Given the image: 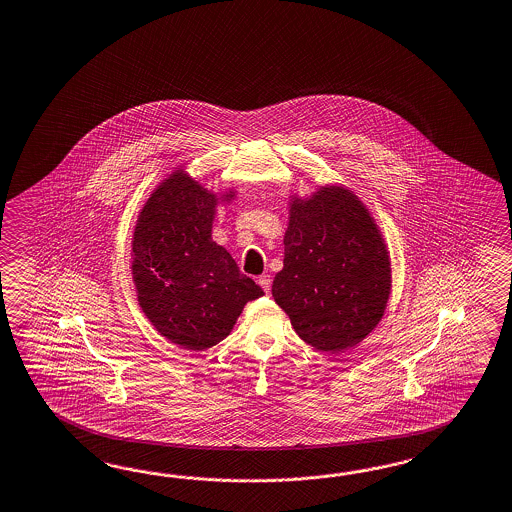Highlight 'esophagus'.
Returning a JSON list of instances; mask_svg holds the SVG:
<instances>
[{"instance_id":"obj_1","label":"esophagus","mask_w":512,"mask_h":512,"mask_svg":"<svg viewBox=\"0 0 512 512\" xmlns=\"http://www.w3.org/2000/svg\"><path fill=\"white\" fill-rule=\"evenodd\" d=\"M271 282H273V280H271V276L269 275H262L258 278V284L262 286L265 293H269V291H271Z\"/></svg>"}]
</instances>
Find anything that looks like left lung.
Segmentation results:
<instances>
[{"label":"left lung","instance_id":"left-lung-1","mask_svg":"<svg viewBox=\"0 0 512 512\" xmlns=\"http://www.w3.org/2000/svg\"><path fill=\"white\" fill-rule=\"evenodd\" d=\"M390 289V254L353 191L330 185L291 200L273 297L302 340L323 353L353 347L379 325Z\"/></svg>","mask_w":512,"mask_h":512}]
</instances>
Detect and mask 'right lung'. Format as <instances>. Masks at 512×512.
<instances>
[{"label":"right lung","instance_id":"1","mask_svg":"<svg viewBox=\"0 0 512 512\" xmlns=\"http://www.w3.org/2000/svg\"><path fill=\"white\" fill-rule=\"evenodd\" d=\"M217 202L193 178L172 172L146 200L133 232L137 301L161 336L191 351L224 340L243 306L263 295L211 239Z\"/></svg>","mask_w":512,"mask_h":512}]
</instances>
